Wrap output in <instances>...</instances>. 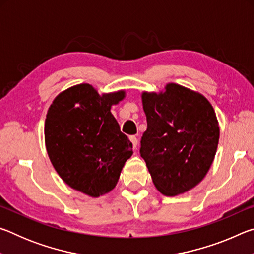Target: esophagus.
Segmentation results:
<instances>
[{
    "instance_id": "34e87169",
    "label": "esophagus",
    "mask_w": 254,
    "mask_h": 254,
    "mask_svg": "<svg viewBox=\"0 0 254 254\" xmlns=\"http://www.w3.org/2000/svg\"><path fill=\"white\" fill-rule=\"evenodd\" d=\"M130 141H131L132 144H133V148L136 149L137 143H139V140H137V137L135 135H131L130 136Z\"/></svg>"
}]
</instances>
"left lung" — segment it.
Returning a JSON list of instances; mask_svg holds the SVG:
<instances>
[{"instance_id": "1", "label": "left lung", "mask_w": 254, "mask_h": 254, "mask_svg": "<svg viewBox=\"0 0 254 254\" xmlns=\"http://www.w3.org/2000/svg\"><path fill=\"white\" fill-rule=\"evenodd\" d=\"M147 130L140 154L154 186L176 196L198 185L216 153L220 127L213 106L199 93L168 84L160 94H142Z\"/></svg>"}]
</instances>
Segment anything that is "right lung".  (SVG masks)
I'll use <instances>...</instances> for the list:
<instances>
[{
	"label": "right lung",
	"mask_w": 254,
	"mask_h": 254,
	"mask_svg": "<svg viewBox=\"0 0 254 254\" xmlns=\"http://www.w3.org/2000/svg\"><path fill=\"white\" fill-rule=\"evenodd\" d=\"M124 94L101 96L92 85L79 84L60 93L47 113L45 141L54 168L68 186L88 196L111 191L133 153L111 113Z\"/></svg>",
	"instance_id": "right-lung-1"
}]
</instances>
